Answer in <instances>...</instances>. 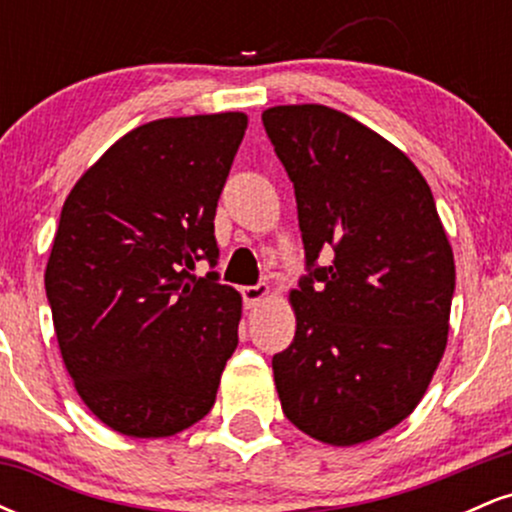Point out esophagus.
Wrapping results in <instances>:
<instances>
[{
  "instance_id": "obj_1",
  "label": "esophagus",
  "mask_w": 512,
  "mask_h": 512,
  "mask_svg": "<svg viewBox=\"0 0 512 512\" xmlns=\"http://www.w3.org/2000/svg\"><path fill=\"white\" fill-rule=\"evenodd\" d=\"M269 284H257V286H243V303L245 308H255L260 305L264 298L269 296Z\"/></svg>"
}]
</instances>
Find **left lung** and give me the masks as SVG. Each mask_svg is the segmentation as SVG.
<instances>
[{
  "instance_id": "obj_1",
  "label": "left lung",
  "mask_w": 512,
  "mask_h": 512,
  "mask_svg": "<svg viewBox=\"0 0 512 512\" xmlns=\"http://www.w3.org/2000/svg\"><path fill=\"white\" fill-rule=\"evenodd\" d=\"M262 122L296 190L310 269L289 293L296 337L272 358L281 409L320 443H366L407 419L443 358L448 233L419 168L354 117L303 103Z\"/></svg>"
}]
</instances>
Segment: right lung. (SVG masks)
Segmentation results:
<instances>
[{"label": "right lung", "mask_w": 512, "mask_h": 512, "mask_svg": "<svg viewBox=\"0 0 512 512\" xmlns=\"http://www.w3.org/2000/svg\"><path fill=\"white\" fill-rule=\"evenodd\" d=\"M245 113L163 117L120 137L64 199L45 291L81 402L129 438L209 414L243 298L216 274L214 216Z\"/></svg>", "instance_id": "right-lung-1"}]
</instances>
